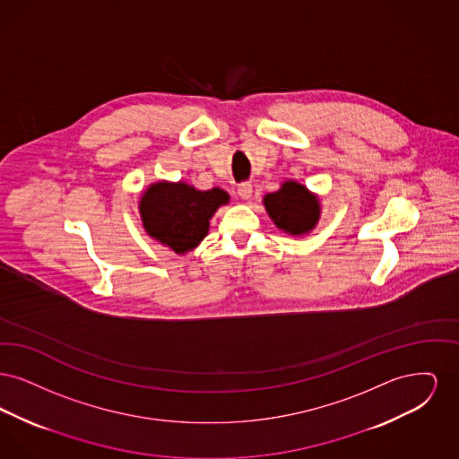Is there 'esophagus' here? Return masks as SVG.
<instances>
[{
  "mask_svg": "<svg viewBox=\"0 0 459 459\" xmlns=\"http://www.w3.org/2000/svg\"><path fill=\"white\" fill-rule=\"evenodd\" d=\"M238 195H239L242 199H249L251 195H253V186H251V182H242V184H239Z\"/></svg>",
  "mask_w": 459,
  "mask_h": 459,
  "instance_id": "1",
  "label": "esophagus"
}]
</instances>
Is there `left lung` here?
Wrapping results in <instances>:
<instances>
[{
    "label": "left lung",
    "mask_w": 459,
    "mask_h": 459,
    "mask_svg": "<svg viewBox=\"0 0 459 459\" xmlns=\"http://www.w3.org/2000/svg\"><path fill=\"white\" fill-rule=\"evenodd\" d=\"M263 203L275 225L294 236L309 232L320 217L318 199L305 186L292 180L285 182L279 191L266 195Z\"/></svg>",
    "instance_id": "1"
}]
</instances>
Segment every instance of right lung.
<instances>
[{"label":"right lung","mask_w":459,"mask_h":459,"mask_svg":"<svg viewBox=\"0 0 459 459\" xmlns=\"http://www.w3.org/2000/svg\"><path fill=\"white\" fill-rule=\"evenodd\" d=\"M229 195L219 187L197 191L186 182L153 184L139 203L146 232L177 255L195 249L208 234L210 219Z\"/></svg>","instance_id":"add662e5"}]
</instances>
